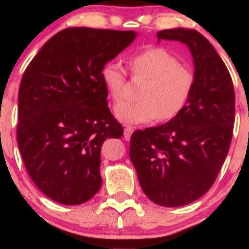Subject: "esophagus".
I'll use <instances>...</instances> for the list:
<instances>
[{"label": "esophagus", "mask_w": 249, "mask_h": 249, "mask_svg": "<svg viewBox=\"0 0 249 249\" xmlns=\"http://www.w3.org/2000/svg\"><path fill=\"white\" fill-rule=\"evenodd\" d=\"M132 133H133V127H131V126L125 127L124 128V139L125 141H130Z\"/></svg>", "instance_id": "1"}]
</instances>
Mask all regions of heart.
I'll use <instances>...</instances> for the list:
<instances>
[{"label":"heart","mask_w":249,"mask_h":249,"mask_svg":"<svg viewBox=\"0 0 249 249\" xmlns=\"http://www.w3.org/2000/svg\"><path fill=\"white\" fill-rule=\"evenodd\" d=\"M134 75L148 77L142 88L141 102L122 103L115 107V116L124 124L138 125L160 117L171 119L185 107L194 85L190 68L180 64L174 53L161 47L138 51L130 57ZM102 81L116 103L124 97L126 72L119 62H108L102 69Z\"/></svg>","instance_id":"b5f03b06"}]
</instances>
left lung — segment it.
<instances>
[{
    "label": "left lung",
    "mask_w": 249,
    "mask_h": 249,
    "mask_svg": "<svg viewBox=\"0 0 249 249\" xmlns=\"http://www.w3.org/2000/svg\"><path fill=\"white\" fill-rule=\"evenodd\" d=\"M157 37L188 48L194 85L171 121L132 134L130 159L151 201L179 207L204 196L215 181L232 141L235 97L228 69L206 37L185 28L161 30Z\"/></svg>",
    "instance_id": "left-lung-1"
}]
</instances>
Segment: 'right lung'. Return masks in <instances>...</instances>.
Returning <instances> with one entry per match:
<instances>
[{
	"mask_svg": "<svg viewBox=\"0 0 249 249\" xmlns=\"http://www.w3.org/2000/svg\"><path fill=\"white\" fill-rule=\"evenodd\" d=\"M136 37L134 31L68 28L25 69L17 142L31 180L53 201L79 205L101 188L103 142L123 136L107 107L102 69Z\"/></svg>",
	"mask_w": 249,
	"mask_h": 249,
	"instance_id": "right-lung-1",
	"label": "right lung"
}]
</instances>
